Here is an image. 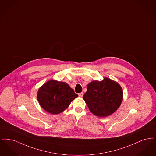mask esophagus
Wrapping results in <instances>:
<instances>
[{
	"label": "esophagus",
	"mask_w": 156,
	"mask_h": 156,
	"mask_svg": "<svg viewBox=\"0 0 156 156\" xmlns=\"http://www.w3.org/2000/svg\"><path fill=\"white\" fill-rule=\"evenodd\" d=\"M78 95H79V97H82L83 95V92H81V93L78 94Z\"/></svg>",
	"instance_id": "1"
}]
</instances>
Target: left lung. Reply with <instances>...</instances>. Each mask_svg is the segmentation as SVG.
<instances>
[{
  "label": "left lung",
  "instance_id": "obj_1",
  "mask_svg": "<svg viewBox=\"0 0 156 156\" xmlns=\"http://www.w3.org/2000/svg\"><path fill=\"white\" fill-rule=\"evenodd\" d=\"M83 99L89 111L98 117H107L119 108L123 100V90L118 83L105 77L87 85Z\"/></svg>",
  "mask_w": 156,
  "mask_h": 156
}]
</instances>
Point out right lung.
Here are the masks:
<instances>
[{"mask_svg": "<svg viewBox=\"0 0 156 156\" xmlns=\"http://www.w3.org/2000/svg\"><path fill=\"white\" fill-rule=\"evenodd\" d=\"M37 97L44 110L57 115L66 109L78 95L67 83L50 80L39 88Z\"/></svg>", "mask_w": 156, "mask_h": 156, "instance_id": "add662e5", "label": "right lung"}]
</instances>
